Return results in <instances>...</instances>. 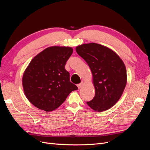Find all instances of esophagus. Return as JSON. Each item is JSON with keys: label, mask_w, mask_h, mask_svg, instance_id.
Masks as SVG:
<instances>
[{"label": "esophagus", "mask_w": 150, "mask_h": 150, "mask_svg": "<svg viewBox=\"0 0 150 150\" xmlns=\"http://www.w3.org/2000/svg\"><path fill=\"white\" fill-rule=\"evenodd\" d=\"M83 84H84V83L82 81V82H81V83H79V84H78V85H77V86H78V88L79 89H80L81 87H82V86L83 85Z\"/></svg>", "instance_id": "1"}]
</instances>
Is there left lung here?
Returning a JSON list of instances; mask_svg holds the SVG:
<instances>
[{"instance_id": "obj_1", "label": "left lung", "mask_w": 150, "mask_h": 150, "mask_svg": "<svg viewBox=\"0 0 150 150\" xmlns=\"http://www.w3.org/2000/svg\"><path fill=\"white\" fill-rule=\"evenodd\" d=\"M79 55L87 62L93 74L95 96L88 105L102 112L118 101L127 82L126 69L117 54L96 43L84 44L76 47Z\"/></svg>"}]
</instances>
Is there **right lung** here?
Masks as SVG:
<instances>
[{
	"label": "right lung",
	"instance_id": "1",
	"mask_svg": "<svg viewBox=\"0 0 150 150\" xmlns=\"http://www.w3.org/2000/svg\"><path fill=\"white\" fill-rule=\"evenodd\" d=\"M72 52L70 47H49L30 62L22 77V86L26 98L36 108L52 111L78 89L70 82L69 72L65 69Z\"/></svg>",
	"mask_w": 150,
	"mask_h": 150
}]
</instances>
